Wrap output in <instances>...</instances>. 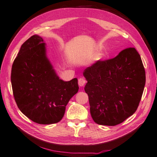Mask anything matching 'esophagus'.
<instances>
[{"label": "esophagus", "mask_w": 157, "mask_h": 157, "mask_svg": "<svg viewBox=\"0 0 157 157\" xmlns=\"http://www.w3.org/2000/svg\"><path fill=\"white\" fill-rule=\"evenodd\" d=\"M86 83V81L83 78H81L78 79V84L79 86H83Z\"/></svg>", "instance_id": "34e87169"}]
</instances>
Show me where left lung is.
Returning a JSON list of instances; mask_svg holds the SVG:
<instances>
[{
  "label": "left lung",
  "instance_id": "left-lung-1",
  "mask_svg": "<svg viewBox=\"0 0 157 157\" xmlns=\"http://www.w3.org/2000/svg\"><path fill=\"white\" fill-rule=\"evenodd\" d=\"M87 81L90 111L98 124L115 126L139 106L146 83L140 56L135 48L122 51L112 59L98 61L83 71Z\"/></svg>",
  "mask_w": 157,
  "mask_h": 157
}]
</instances>
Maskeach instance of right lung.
Returning <instances> with one entry per match:
<instances>
[{"label": "right lung", "instance_id": "1", "mask_svg": "<svg viewBox=\"0 0 157 157\" xmlns=\"http://www.w3.org/2000/svg\"><path fill=\"white\" fill-rule=\"evenodd\" d=\"M11 81L17 105L27 117L40 124L57 123L79 90L78 79H59L47 56L46 44L33 35L22 45L12 65Z\"/></svg>", "mask_w": 157, "mask_h": 157}]
</instances>
